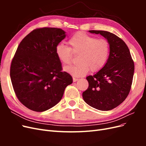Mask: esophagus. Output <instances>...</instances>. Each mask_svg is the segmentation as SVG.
I'll return each instance as SVG.
<instances>
[{
    "mask_svg": "<svg viewBox=\"0 0 146 146\" xmlns=\"http://www.w3.org/2000/svg\"><path fill=\"white\" fill-rule=\"evenodd\" d=\"M77 80H78V78L73 77V82H77Z\"/></svg>",
    "mask_w": 146,
    "mask_h": 146,
    "instance_id": "34e87169",
    "label": "esophagus"
}]
</instances>
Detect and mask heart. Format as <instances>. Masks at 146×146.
<instances>
[{
    "label": "heart",
    "instance_id": "heart-1",
    "mask_svg": "<svg viewBox=\"0 0 146 146\" xmlns=\"http://www.w3.org/2000/svg\"><path fill=\"white\" fill-rule=\"evenodd\" d=\"M69 47L60 43L56 46L55 53L57 58L63 64L71 62L72 54L79 55V64L68 66L64 68L74 77L85 76L91 70L98 72L107 63L110 54V44L104 38L97 39L84 32L74 34L68 42Z\"/></svg>",
    "mask_w": 146,
    "mask_h": 146
}]
</instances>
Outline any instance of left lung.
Masks as SVG:
<instances>
[{"mask_svg": "<svg viewBox=\"0 0 146 146\" xmlns=\"http://www.w3.org/2000/svg\"><path fill=\"white\" fill-rule=\"evenodd\" d=\"M100 34L108 41L110 54L107 63L94 76H89L88 89L83 92L84 101L101 111H108L122 104L129 95L135 65L125 42L107 31L89 30Z\"/></svg>", "mask_w": 146, "mask_h": 146, "instance_id": "1", "label": "left lung"}]
</instances>
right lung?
<instances>
[{"label": "right lung", "mask_w": 146, "mask_h": 146, "mask_svg": "<svg viewBox=\"0 0 146 146\" xmlns=\"http://www.w3.org/2000/svg\"><path fill=\"white\" fill-rule=\"evenodd\" d=\"M65 37L61 29H37L17 48L11 64V80L17 99L31 110L42 112L54 107L72 83L71 76L61 71L55 53L56 46Z\"/></svg>", "instance_id": "obj_1"}]
</instances>
